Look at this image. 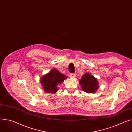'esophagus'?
Listing matches in <instances>:
<instances>
[{"instance_id":"34e87169","label":"esophagus","mask_w":132,"mask_h":132,"mask_svg":"<svg viewBox=\"0 0 132 132\" xmlns=\"http://www.w3.org/2000/svg\"><path fill=\"white\" fill-rule=\"evenodd\" d=\"M76 74L75 73H70V76L71 77H76Z\"/></svg>"}]
</instances>
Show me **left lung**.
Returning <instances> with one entry per match:
<instances>
[{
	"label": "left lung",
	"instance_id": "left-lung-1",
	"mask_svg": "<svg viewBox=\"0 0 132 132\" xmlns=\"http://www.w3.org/2000/svg\"><path fill=\"white\" fill-rule=\"evenodd\" d=\"M79 83L82 90L86 92L95 93L99 88L97 79L89 73L83 75Z\"/></svg>",
	"mask_w": 132,
	"mask_h": 132
}]
</instances>
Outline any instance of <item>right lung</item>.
<instances>
[{
    "label": "right lung",
    "mask_w": 132,
    "mask_h": 132,
    "mask_svg": "<svg viewBox=\"0 0 132 132\" xmlns=\"http://www.w3.org/2000/svg\"><path fill=\"white\" fill-rule=\"evenodd\" d=\"M66 78L65 75L54 68L43 76L40 81L45 92L54 93L58 91V85L61 84Z\"/></svg>",
    "instance_id": "1"
}]
</instances>
